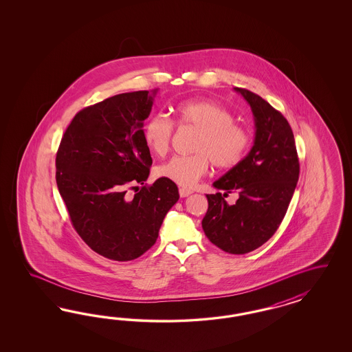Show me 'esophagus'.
I'll return each mask as SVG.
<instances>
[{"instance_id": "esophagus-1", "label": "esophagus", "mask_w": 352, "mask_h": 352, "mask_svg": "<svg viewBox=\"0 0 352 352\" xmlns=\"http://www.w3.org/2000/svg\"><path fill=\"white\" fill-rule=\"evenodd\" d=\"M191 193V190H188V188H186V187H181V188H179V195H181V197H187V196H190Z\"/></svg>"}]
</instances>
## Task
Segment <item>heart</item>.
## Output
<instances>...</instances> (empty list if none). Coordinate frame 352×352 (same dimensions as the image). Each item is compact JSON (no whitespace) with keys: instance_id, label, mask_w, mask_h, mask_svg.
<instances>
[{"instance_id":"b5f03b06","label":"heart","mask_w":352,"mask_h":352,"mask_svg":"<svg viewBox=\"0 0 352 352\" xmlns=\"http://www.w3.org/2000/svg\"><path fill=\"white\" fill-rule=\"evenodd\" d=\"M177 122L197 129L195 153L175 156L156 169L157 175L183 187H192L204 177L213 162L218 169L228 170L244 160L250 147V134L234 122V116L219 103L209 99H188L174 108ZM174 124L164 115H153L143 128L147 148L164 157L170 149Z\"/></svg>"}]
</instances>
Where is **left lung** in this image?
Here are the masks:
<instances>
[{
	"label": "left lung",
	"mask_w": 352,
	"mask_h": 352,
	"mask_svg": "<svg viewBox=\"0 0 352 352\" xmlns=\"http://www.w3.org/2000/svg\"><path fill=\"white\" fill-rule=\"evenodd\" d=\"M234 90L252 108L256 137L244 160L214 182L223 195H206L203 230L219 249L245 254L268 241L283 222L298 182L299 161L287 118L254 93ZM232 190L239 199L230 206L223 197Z\"/></svg>",
	"instance_id": "1"
}]
</instances>
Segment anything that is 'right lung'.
I'll return each mask as SVG.
<instances>
[{
    "instance_id": "right-lung-1",
    "label": "right lung",
    "mask_w": 352,
    "mask_h": 352,
    "mask_svg": "<svg viewBox=\"0 0 352 352\" xmlns=\"http://www.w3.org/2000/svg\"><path fill=\"white\" fill-rule=\"evenodd\" d=\"M156 94L157 89L124 93L86 107L56 153L58 190L77 234L98 254L118 262L138 258L156 243L179 199L177 184L164 178L133 198L126 195L148 178L152 159L143 122Z\"/></svg>"
}]
</instances>
